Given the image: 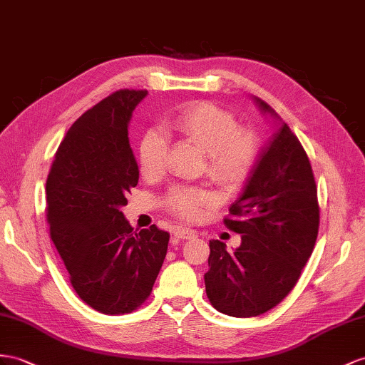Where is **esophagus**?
I'll list each match as a JSON object with an SVG mask.
<instances>
[{"label": "esophagus", "mask_w": 365, "mask_h": 365, "mask_svg": "<svg viewBox=\"0 0 365 365\" xmlns=\"http://www.w3.org/2000/svg\"><path fill=\"white\" fill-rule=\"evenodd\" d=\"M174 236L179 237V239H194L197 236V231H194L191 228H186V227H175L174 228Z\"/></svg>", "instance_id": "34e87169"}]
</instances>
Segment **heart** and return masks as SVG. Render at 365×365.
Wrapping results in <instances>:
<instances>
[{
  "instance_id": "1",
  "label": "heart",
  "mask_w": 365,
  "mask_h": 365,
  "mask_svg": "<svg viewBox=\"0 0 365 365\" xmlns=\"http://www.w3.org/2000/svg\"><path fill=\"white\" fill-rule=\"evenodd\" d=\"M163 130L203 151L207 174L225 190L244 183L257 160L260 142L256 130L240 126L231 110L216 103H191L177 112ZM138 165L145 179H157L163 174L166 140L158 130H148L140 140ZM214 202L216 194L203 186H173L163 195L165 208L186 220L199 219Z\"/></svg>"
}]
</instances>
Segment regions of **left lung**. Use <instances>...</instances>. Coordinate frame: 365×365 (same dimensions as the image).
<instances>
[{
	"mask_svg": "<svg viewBox=\"0 0 365 365\" xmlns=\"http://www.w3.org/2000/svg\"><path fill=\"white\" fill-rule=\"evenodd\" d=\"M256 103L276 115L264 100ZM223 223L242 235V244L228 251L223 242L210 240V269L205 273L210 302L228 316L264 314L297 284L319 230L312 165L287 123L259 155Z\"/></svg>",
	"mask_w": 365,
	"mask_h": 365,
	"instance_id": "left-lung-1",
	"label": "left lung"
}]
</instances>
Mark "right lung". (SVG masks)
<instances>
[{
  "instance_id": "add662e5",
  "label": "right lung",
  "mask_w": 365,
  "mask_h": 365,
  "mask_svg": "<svg viewBox=\"0 0 365 365\" xmlns=\"http://www.w3.org/2000/svg\"><path fill=\"white\" fill-rule=\"evenodd\" d=\"M148 91L120 89L88 109L60 143L46 180L51 239L69 280L93 310L125 314L145 304L170 232H140L121 207L138 183L128 123Z\"/></svg>"
}]
</instances>
